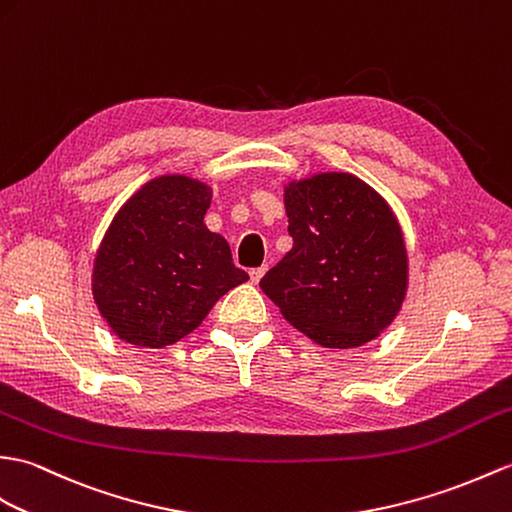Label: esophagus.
<instances>
[{
  "label": "esophagus",
  "instance_id": "34e87169",
  "mask_svg": "<svg viewBox=\"0 0 512 512\" xmlns=\"http://www.w3.org/2000/svg\"><path fill=\"white\" fill-rule=\"evenodd\" d=\"M264 272H266V266H261V268H253L251 272H248V275H251L253 283H259V279L264 277Z\"/></svg>",
  "mask_w": 512,
  "mask_h": 512
}]
</instances>
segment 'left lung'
Returning <instances> with one entry per match:
<instances>
[{
	"label": "left lung",
	"instance_id": "left-lung-1",
	"mask_svg": "<svg viewBox=\"0 0 512 512\" xmlns=\"http://www.w3.org/2000/svg\"><path fill=\"white\" fill-rule=\"evenodd\" d=\"M283 202L294 244L259 288L320 347L375 340L408 292V251L390 205L349 172L290 181Z\"/></svg>",
	"mask_w": 512,
	"mask_h": 512
}]
</instances>
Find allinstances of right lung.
I'll return each mask as SVG.
<instances>
[{
	"label": "right lung",
	"instance_id": "right-lung-1",
	"mask_svg": "<svg viewBox=\"0 0 512 512\" xmlns=\"http://www.w3.org/2000/svg\"><path fill=\"white\" fill-rule=\"evenodd\" d=\"M211 196L198 178L163 174L115 213L93 259L91 292L120 340L170 347L248 279L233 264L229 242L205 227Z\"/></svg>",
	"mask_w": 512,
	"mask_h": 512
}]
</instances>
